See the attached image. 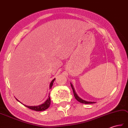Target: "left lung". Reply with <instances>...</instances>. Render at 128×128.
Wrapping results in <instances>:
<instances>
[{
  "mask_svg": "<svg viewBox=\"0 0 128 128\" xmlns=\"http://www.w3.org/2000/svg\"><path fill=\"white\" fill-rule=\"evenodd\" d=\"M70 86H71L72 87V89L73 90V94H74V98H76V99L78 101H79V102H81L82 104H94L95 103V102H90V101H86V100H84L83 99H82L80 98H79V96L76 94L74 89V88L73 86V85L70 83Z\"/></svg>",
  "mask_w": 128,
  "mask_h": 128,
  "instance_id": "8db88e82",
  "label": "left lung"
}]
</instances>
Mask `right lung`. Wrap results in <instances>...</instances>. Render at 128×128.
<instances>
[{
  "instance_id": "add662e5",
  "label": "right lung",
  "mask_w": 128,
  "mask_h": 128,
  "mask_svg": "<svg viewBox=\"0 0 128 128\" xmlns=\"http://www.w3.org/2000/svg\"><path fill=\"white\" fill-rule=\"evenodd\" d=\"M55 78H54L53 79V80L51 82L50 84V89L52 88V85H53V83L55 81ZM50 95V94H49ZM17 100H18V102H20L18 99L16 98ZM50 103H51V100H50V96L49 95L48 96V98L47 100L45 101L43 104H42L40 105H39V106H26V105H24V106L27 107L28 108H30L32 110H36V111H42V110H46L47 108L49 107L50 105ZM22 104V103H21Z\"/></svg>"
}]
</instances>
